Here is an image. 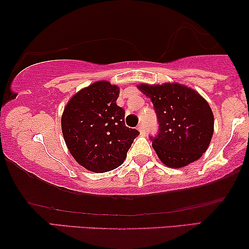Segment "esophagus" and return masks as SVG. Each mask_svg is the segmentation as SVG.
Returning a JSON list of instances; mask_svg holds the SVG:
<instances>
[{
  "instance_id": "obj_1",
  "label": "esophagus",
  "mask_w": 249,
  "mask_h": 249,
  "mask_svg": "<svg viewBox=\"0 0 249 249\" xmlns=\"http://www.w3.org/2000/svg\"><path fill=\"white\" fill-rule=\"evenodd\" d=\"M137 129L139 130V132H141V135H145V125H144V124H138V127H137Z\"/></svg>"
}]
</instances>
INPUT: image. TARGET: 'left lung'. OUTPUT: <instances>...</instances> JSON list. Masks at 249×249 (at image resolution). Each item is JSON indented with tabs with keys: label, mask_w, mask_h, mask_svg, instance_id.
Returning a JSON list of instances; mask_svg holds the SVG:
<instances>
[{
	"label": "left lung",
	"mask_w": 249,
	"mask_h": 249,
	"mask_svg": "<svg viewBox=\"0 0 249 249\" xmlns=\"http://www.w3.org/2000/svg\"><path fill=\"white\" fill-rule=\"evenodd\" d=\"M138 88L151 98L158 117V135L149 138L160 160L173 169L197 161L213 136L214 117L209 103L180 84H142Z\"/></svg>",
	"instance_id": "left-lung-1"
}]
</instances>
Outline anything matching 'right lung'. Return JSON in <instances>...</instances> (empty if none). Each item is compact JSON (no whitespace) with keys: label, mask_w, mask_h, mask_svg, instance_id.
<instances>
[{"label":"right lung","mask_w":249,"mask_h":249,"mask_svg":"<svg viewBox=\"0 0 249 249\" xmlns=\"http://www.w3.org/2000/svg\"><path fill=\"white\" fill-rule=\"evenodd\" d=\"M119 87L96 81L71 97L61 119L63 138L73 159L93 172H107L121 165L139 135L124 124L118 107Z\"/></svg>","instance_id":"1"}]
</instances>
